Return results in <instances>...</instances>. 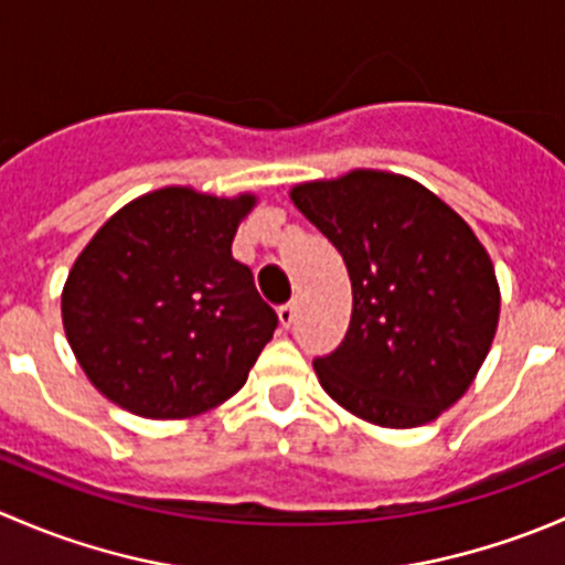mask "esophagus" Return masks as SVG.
<instances>
[{
    "instance_id": "obj_1",
    "label": "esophagus",
    "mask_w": 565,
    "mask_h": 565,
    "mask_svg": "<svg viewBox=\"0 0 565 565\" xmlns=\"http://www.w3.org/2000/svg\"><path fill=\"white\" fill-rule=\"evenodd\" d=\"M295 317H298V309H295V303H287L278 309V324H281L284 330H289L295 324Z\"/></svg>"
}]
</instances>
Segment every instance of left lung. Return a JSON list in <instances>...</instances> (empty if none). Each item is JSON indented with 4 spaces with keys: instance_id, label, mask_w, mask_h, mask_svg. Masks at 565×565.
I'll list each match as a JSON object with an SVG mask.
<instances>
[{
    "instance_id": "1",
    "label": "left lung",
    "mask_w": 565,
    "mask_h": 565,
    "mask_svg": "<svg viewBox=\"0 0 565 565\" xmlns=\"http://www.w3.org/2000/svg\"><path fill=\"white\" fill-rule=\"evenodd\" d=\"M289 199L352 284L344 341L315 361L319 385L385 429L440 418L472 385L500 319L498 276L476 232L429 188L380 169L300 182Z\"/></svg>"
}]
</instances>
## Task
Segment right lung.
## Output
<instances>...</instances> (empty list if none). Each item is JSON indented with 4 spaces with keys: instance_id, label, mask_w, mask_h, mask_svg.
Wrapping results in <instances>:
<instances>
[{
    "instance_id": "right-lung-1",
    "label": "right lung",
    "mask_w": 565,
    "mask_h": 565,
    "mask_svg": "<svg viewBox=\"0 0 565 565\" xmlns=\"http://www.w3.org/2000/svg\"><path fill=\"white\" fill-rule=\"evenodd\" d=\"M254 193L167 185L119 207L67 273L62 324L89 383L141 418H191L246 385L278 317L232 256Z\"/></svg>"
}]
</instances>
